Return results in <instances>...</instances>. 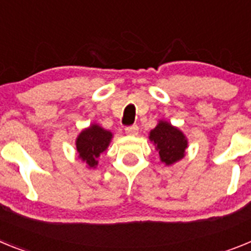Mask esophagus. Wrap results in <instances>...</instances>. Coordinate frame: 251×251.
<instances>
[{"mask_svg":"<svg viewBox=\"0 0 251 251\" xmlns=\"http://www.w3.org/2000/svg\"><path fill=\"white\" fill-rule=\"evenodd\" d=\"M126 133H127L128 136H137V134H138V127H137V126H132V127L126 128Z\"/></svg>","mask_w":251,"mask_h":251,"instance_id":"34e87169","label":"esophagus"}]
</instances>
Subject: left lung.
Returning <instances> with one entry per match:
<instances>
[{"label":"left lung","mask_w":251,"mask_h":251,"mask_svg":"<svg viewBox=\"0 0 251 251\" xmlns=\"http://www.w3.org/2000/svg\"><path fill=\"white\" fill-rule=\"evenodd\" d=\"M148 138L158 152L159 161L165 166L175 165L186 156L187 137L178 127L165 119H159L156 127L150 132Z\"/></svg>","instance_id":"8db88e82"}]
</instances>
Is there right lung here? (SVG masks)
Here are the masks:
<instances>
[{
    "label": "right lung",
    "instance_id": "1",
    "mask_svg": "<svg viewBox=\"0 0 251 251\" xmlns=\"http://www.w3.org/2000/svg\"><path fill=\"white\" fill-rule=\"evenodd\" d=\"M112 138L113 133L110 130L104 129L97 123H92L89 127L84 128L75 139L77 157L88 168H97L98 158L108 150Z\"/></svg>",
    "mask_w": 251,
    "mask_h": 251
}]
</instances>
